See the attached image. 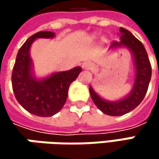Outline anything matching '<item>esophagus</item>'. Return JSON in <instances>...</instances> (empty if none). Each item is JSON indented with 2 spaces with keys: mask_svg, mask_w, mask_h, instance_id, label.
<instances>
[{
  "mask_svg": "<svg viewBox=\"0 0 159 159\" xmlns=\"http://www.w3.org/2000/svg\"><path fill=\"white\" fill-rule=\"evenodd\" d=\"M82 68H83L84 70H90V69L93 68V64H92L91 62L86 61V62H84V63L82 64Z\"/></svg>",
  "mask_w": 159,
  "mask_h": 159,
  "instance_id": "esophagus-1",
  "label": "esophagus"
}]
</instances>
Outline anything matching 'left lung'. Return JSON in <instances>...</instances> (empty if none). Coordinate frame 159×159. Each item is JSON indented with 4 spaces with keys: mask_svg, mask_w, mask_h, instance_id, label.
I'll use <instances>...</instances> for the list:
<instances>
[{
    "mask_svg": "<svg viewBox=\"0 0 159 159\" xmlns=\"http://www.w3.org/2000/svg\"><path fill=\"white\" fill-rule=\"evenodd\" d=\"M120 40L114 41L110 50L119 48H126L131 52L135 77L132 90L128 95L118 100H107L100 97L90 85L89 91L95 105L103 113L110 116H121L134 110L143 99L151 80V64L143 45L127 29L120 27Z\"/></svg>",
    "mask_w": 159,
    "mask_h": 159,
    "instance_id": "obj_1",
    "label": "left lung"
}]
</instances>
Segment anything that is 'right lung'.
<instances>
[{"label": "right lung", "instance_id": "add662e5", "mask_svg": "<svg viewBox=\"0 0 159 159\" xmlns=\"http://www.w3.org/2000/svg\"><path fill=\"white\" fill-rule=\"evenodd\" d=\"M55 33L40 31L31 36L20 48L13 69L12 84L16 98L29 113L50 117L64 106L69 86L76 79L82 68L76 66L64 72H55L45 77H37L30 56L33 42L39 39H54Z\"/></svg>", "mask_w": 159, "mask_h": 159}]
</instances>
